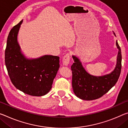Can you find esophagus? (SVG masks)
Wrapping results in <instances>:
<instances>
[{"label": "esophagus", "mask_w": 128, "mask_h": 128, "mask_svg": "<svg viewBox=\"0 0 128 128\" xmlns=\"http://www.w3.org/2000/svg\"><path fill=\"white\" fill-rule=\"evenodd\" d=\"M70 56L69 54H65L64 56L62 58V64L64 66H68V65L70 63Z\"/></svg>", "instance_id": "1"}]
</instances>
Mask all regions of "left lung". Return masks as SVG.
<instances>
[{
	"label": "left lung",
	"mask_w": 128,
	"mask_h": 128,
	"mask_svg": "<svg viewBox=\"0 0 128 128\" xmlns=\"http://www.w3.org/2000/svg\"><path fill=\"white\" fill-rule=\"evenodd\" d=\"M116 46L118 52L116 67L110 74L104 76H95L90 74L83 67L78 57L72 56L74 60L71 66L72 88L77 97L84 100H95L102 97L116 84L120 75L122 60L121 48L117 41Z\"/></svg>",
	"instance_id": "obj_1"
}]
</instances>
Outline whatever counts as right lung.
<instances>
[{"label": "right lung", "instance_id": "add662e5", "mask_svg": "<svg viewBox=\"0 0 128 128\" xmlns=\"http://www.w3.org/2000/svg\"><path fill=\"white\" fill-rule=\"evenodd\" d=\"M23 20L14 26L8 36L5 64L13 85L26 94L42 96L49 92L59 69V57L44 55L27 58L22 54L18 35Z\"/></svg>", "mask_w": 128, "mask_h": 128}]
</instances>
